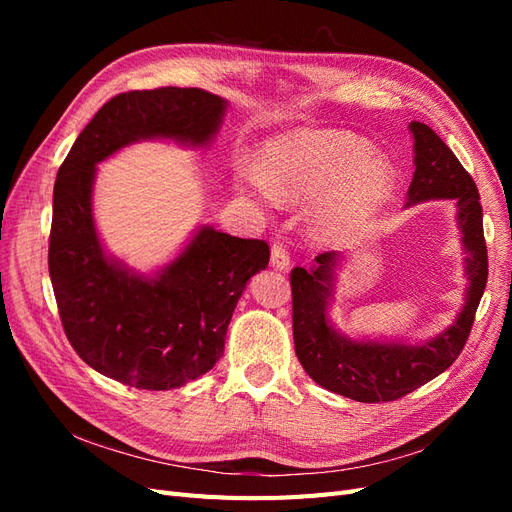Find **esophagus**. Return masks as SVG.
I'll list each match as a JSON object with an SVG mask.
<instances>
[{"label": "esophagus", "mask_w": 512, "mask_h": 512, "mask_svg": "<svg viewBox=\"0 0 512 512\" xmlns=\"http://www.w3.org/2000/svg\"><path fill=\"white\" fill-rule=\"evenodd\" d=\"M271 265L280 271H286L290 267V254L286 250V245L280 241H275L271 247Z\"/></svg>", "instance_id": "1"}]
</instances>
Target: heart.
Wrapping results in <instances>:
<instances>
[{"label": "heart", "instance_id": "heart-1", "mask_svg": "<svg viewBox=\"0 0 512 512\" xmlns=\"http://www.w3.org/2000/svg\"><path fill=\"white\" fill-rule=\"evenodd\" d=\"M237 179L273 200L318 198L312 213L320 241H342L367 224L393 188V168L363 138L337 130L288 134L265 149L262 170L245 164Z\"/></svg>", "mask_w": 512, "mask_h": 512}]
</instances>
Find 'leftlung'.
Segmentation results:
<instances>
[{"label":"left lung","mask_w":512,"mask_h":512,"mask_svg":"<svg viewBox=\"0 0 512 512\" xmlns=\"http://www.w3.org/2000/svg\"><path fill=\"white\" fill-rule=\"evenodd\" d=\"M410 132L416 168L408 188V205L436 198H451L457 203V224L470 280L466 305L461 307L457 320L444 333L418 346L354 342L333 329L327 318L335 267L342 254L324 252L316 256V265L309 271L294 267L290 273L294 350L303 369L324 389L363 404L404 397L451 367L468 342L487 286V243L476 183L429 126L412 121Z\"/></svg>","instance_id":"obj_1"}]
</instances>
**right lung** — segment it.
<instances>
[{
  "mask_svg": "<svg viewBox=\"0 0 512 512\" xmlns=\"http://www.w3.org/2000/svg\"><path fill=\"white\" fill-rule=\"evenodd\" d=\"M226 100L196 87L126 91L108 100L57 170L49 273L68 342L102 376L147 391L188 384L220 361L226 331L269 245L203 226L158 275L104 252L91 213L96 164L147 138L209 145Z\"/></svg>",
  "mask_w": 512,
  "mask_h": 512,
  "instance_id": "add662e5",
  "label": "right lung"
}]
</instances>
